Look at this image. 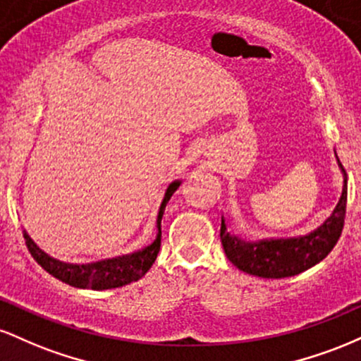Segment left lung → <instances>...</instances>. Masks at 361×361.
<instances>
[{"mask_svg":"<svg viewBox=\"0 0 361 361\" xmlns=\"http://www.w3.org/2000/svg\"><path fill=\"white\" fill-rule=\"evenodd\" d=\"M346 197L345 180L341 198L331 217L317 231L302 238L244 243L234 235H229L222 221L221 241L227 259L244 273L261 279H287L309 270L310 267L324 259L336 246L345 226Z\"/></svg>","mask_w":361,"mask_h":361,"instance_id":"8db88e82","label":"left lung"}]
</instances>
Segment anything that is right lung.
I'll return each mask as SVG.
<instances>
[{
    "label": "right lung",
    "mask_w": 361,
    "mask_h": 361,
    "mask_svg": "<svg viewBox=\"0 0 361 361\" xmlns=\"http://www.w3.org/2000/svg\"><path fill=\"white\" fill-rule=\"evenodd\" d=\"M178 186H180V181L171 183L168 186L166 195H164V200L163 204H161L159 214H157V235L154 243L149 244L147 247H144V250H140L137 252H132V255L127 256H118V258L114 259L97 261V263L69 264L61 263V261L45 255V252L32 241L30 235L23 231L25 244H27L32 258H34L45 271L51 273L54 279L71 285V287L91 290L123 287V285L142 279V276L149 271V268L152 267V263L156 261L157 252H159L161 247V219H163L168 200L171 198V195L176 192Z\"/></svg>",
    "instance_id": "obj_1"
}]
</instances>
